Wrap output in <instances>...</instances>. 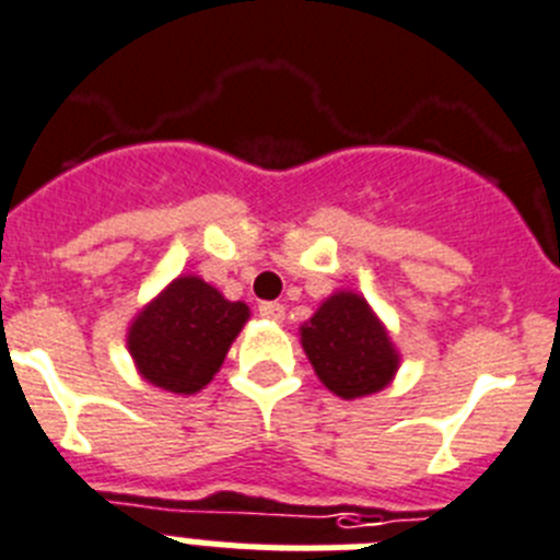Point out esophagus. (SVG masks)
<instances>
[{
	"label": "esophagus",
	"instance_id": "1",
	"mask_svg": "<svg viewBox=\"0 0 560 560\" xmlns=\"http://www.w3.org/2000/svg\"><path fill=\"white\" fill-rule=\"evenodd\" d=\"M259 315L268 317V320H284V304H279V301H261Z\"/></svg>",
	"mask_w": 560,
	"mask_h": 560
}]
</instances>
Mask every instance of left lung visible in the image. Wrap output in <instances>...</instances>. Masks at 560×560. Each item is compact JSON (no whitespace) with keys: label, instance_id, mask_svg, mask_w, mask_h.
<instances>
[{"label":"left lung","instance_id":"left-lung-1","mask_svg":"<svg viewBox=\"0 0 560 560\" xmlns=\"http://www.w3.org/2000/svg\"><path fill=\"white\" fill-rule=\"evenodd\" d=\"M301 342L320 382L342 399L382 390L399 362L387 331L354 292L331 295L301 329Z\"/></svg>","mask_w":560,"mask_h":560}]
</instances>
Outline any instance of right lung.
Wrapping results in <instances>:
<instances>
[{
	"instance_id": "obj_1",
	"label": "right lung",
	"mask_w": 560,
	"mask_h": 560,
	"mask_svg": "<svg viewBox=\"0 0 560 560\" xmlns=\"http://www.w3.org/2000/svg\"><path fill=\"white\" fill-rule=\"evenodd\" d=\"M248 320L243 301H225L203 279H175L130 326L128 349L148 382L170 393H198L223 365Z\"/></svg>"
}]
</instances>
